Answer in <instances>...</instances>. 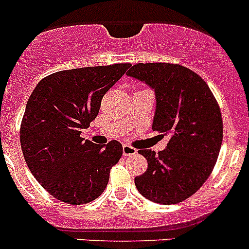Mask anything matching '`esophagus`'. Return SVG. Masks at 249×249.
<instances>
[{
	"label": "esophagus",
	"instance_id": "esophagus-1",
	"mask_svg": "<svg viewBox=\"0 0 249 249\" xmlns=\"http://www.w3.org/2000/svg\"><path fill=\"white\" fill-rule=\"evenodd\" d=\"M122 153H123V156H133V154H136L137 153V150L134 149L133 147H131V145L123 144Z\"/></svg>",
	"mask_w": 249,
	"mask_h": 249
}]
</instances>
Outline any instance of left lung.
Masks as SVG:
<instances>
[{"mask_svg":"<svg viewBox=\"0 0 249 249\" xmlns=\"http://www.w3.org/2000/svg\"><path fill=\"white\" fill-rule=\"evenodd\" d=\"M127 75L154 90L156 113L152 128L170 134L158 154L140 149L148 169L134 178L145 199L178 204L199 190L210 177L222 144V117L210 88L193 70L178 64H136Z\"/></svg>","mask_w":249,"mask_h":249,"instance_id":"left-lung-1","label":"left lung"}]
</instances>
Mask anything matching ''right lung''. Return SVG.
<instances>
[{
  "label": "right lung",
  "mask_w": 249,
  "mask_h": 249,
  "mask_svg": "<svg viewBox=\"0 0 249 249\" xmlns=\"http://www.w3.org/2000/svg\"><path fill=\"white\" fill-rule=\"evenodd\" d=\"M131 64L63 70L40 80L27 102L20 147L36 181L55 199L83 205L106 189L122 144L105 147L81 138L99 113L101 100Z\"/></svg>",
  "instance_id": "1"
}]
</instances>
